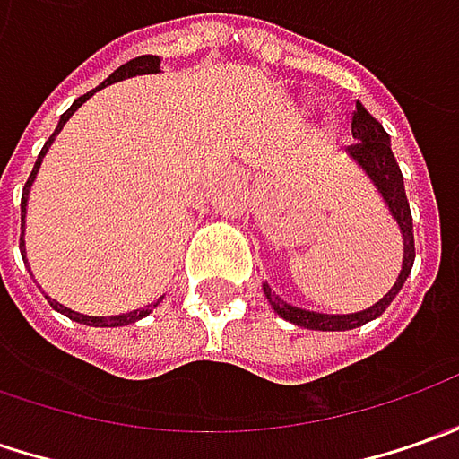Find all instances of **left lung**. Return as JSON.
<instances>
[{
	"label": "left lung",
	"mask_w": 459,
	"mask_h": 459,
	"mask_svg": "<svg viewBox=\"0 0 459 459\" xmlns=\"http://www.w3.org/2000/svg\"><path fill=\"white\" fill-rule=\"evenodd\" d=\"M352 137L358 143L347 148L350 158L362 168V173L370 178V184L378 188L380 199L385 202L391 217L396 221V227L401 230V239H403L401 273H398L396 283L391 286V291L385 293L378 304H373L370 308H362V311H355V314H319V311L291 307L268 283H263V293H265V299L273 307L275 314L283 316L291 325L304 326V329L347 332V329H358V326L378 319L380 314L391 307V301L396 299L398 291L403 289L406 278L411 273V265H414V221H411V209H409V202H406L403 176H401V168H398L394 151H391V137L383 130V125H380L378 119L362 107L360 101L355 104V115H352Z\"/></svg>",
	"instance_id": "left-lung-1"
}]
</instances>
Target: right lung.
<instances>
[{"label": "right lung", "instance_id": "right-lung-1", "mask_svg": "<svg viewBox=\"0 0 459 459\" xmlns=\"http://www.w3.org/2000/svg\"><path fill=\"white\" fill-rule=\"evenodd\" d=\"M143 74H160V58L158 56H140V58H133L130 63H125V65H119L115 74L109 76V79L104 81V83H99L97 89H91L89 94H83V97H79L65 112L61 115V119H58V127H56V133L48 137V143L43 145V151H40V155H38V160H35V168H32V173H30V178H27L25 188H22V204H20V209H22V238H20V250L25 253V214H27V199H30V188H32V184H35V176H38V170H40V163H43L45 152L50 151V145H53V140H56V134L61 133L63 125L74 117V112L79 109L81 104L86 101V99H91L94 94H97L99 89H104V86H109V83H117V81L122 79H133V76H143ZM22 260L27 263V255H22ZM48 301H50V307L56 308V311H61V314H65L68 319H74V322H79V325H86V326H125V325H134L137 319H143V316H148L152 311V307H158V301L152 304V307L148 308H134V311H127V314H117V316H86V314H79V311H71L68 307H63V304H58V301H53L50 296H48Z\"/></svg>", "mask_w": 459, "mask_h": 459}]
</instances>
